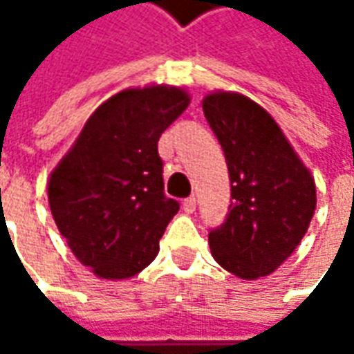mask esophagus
I'll use <instances>...</instances> for the list:
<instances>
[{
  "mask_svg": "<svg viewBox=\"0 0 354 354\" xmlns=\"http://www.w3.org/2000/svg\"><path fill=\"white\" fill-rule=\"evenodd\" d=\"M182 207H184L185 214H193V212H195V207H197V201H195V197H187V199H184V203H182Z\"/></svg>",
  "mask_w": 354,
  "mask_h": 354,
  "instance_id": "obj_1",
  "label": "esophagus"
}]
</instances>
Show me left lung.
Instances as JSON below:
<instances>
[{"mask_svg":"<svg viewBox=\"0 0 354 354\" xmlns=\"http://www.w3.org/2000/svg\"><path fill=\"white\" fill-rule=\"evenodd\" d=\"M231 180L225 222L208 233L214 260L243 281L271 274L309 230L317 208L315 178L260 104L231 91L203 98Z\"/></svg>","mask_w":354,"mask_h":354,"instance_id":"obj_1","label":"left lung"}]
</instances>
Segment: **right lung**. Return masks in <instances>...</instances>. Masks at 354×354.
I'll return each mask as SVG.
<instances>
[{"instance_id": "1", "label": "right lung", "mask_w": 354, "mask_h": 354, "mask_svg": "<svg viewBox=\"0 0 354 354\" xmlns=\"http://www.w3.org/2000/svg\"><path fill=\"white\" fill-rule=\"evenodd\" d=\"M189 102L185 88L172 85L113 94L50 172L55 223L98 279H131L159 254V239L180 205L165 197L157 142Z\"/></svg>"}]
</instances>
